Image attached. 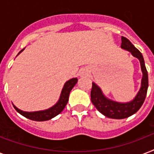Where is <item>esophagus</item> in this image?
I'll return each instance as SVG.
<instances>
[{"mask_svg": "<svg viewBox=\"0 0 154 154\" xmlns=\"http://www.w3.org/2000/svg\"><path fill=\"white\" fill-rule=\"evenodd\" d=\"M84 74H86V73H85V72H82V75H84Z\"/></svg>", "mask_w": 154, "mask_h": 154, "instance_id": "34e87169", "label": "esophagus"}]
</instances>
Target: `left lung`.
<instances>
[{"label": "left lung", "mask_w": 154, "mask_h": 154, "mask_svg": "<svg viewBox=\"0 0 154 154\" xmlns=\"http://www.w3.org/2000/svg\"><path fill=\"white\" fill-rule=\"evenodd\" d=\"M121 48L129 51L133 57L137 58L140 61L142 72L141 87L136 96L133 100L127 102H118L108 98L102 90L95 82H93L91 90V101L99 112L104 116L112 119H124L134 114L143 105L148 89V72L146 70L143 56L138 49L129 42L126 37H122Z\"/></svg>", "instance_id": "8db88e82"}]
</instances>
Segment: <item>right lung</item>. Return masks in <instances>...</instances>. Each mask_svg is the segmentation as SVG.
Masks as SVG:
<instances>
[{
  "label": "right lung",
  "instance_id": "add662e5",
  "mask_svg": "<svg viewBox=\"0 0 154 154\" xmlns=\"http://www.w3.org/2000/svg\"><path fill=\"white\" fill-rule=\"evenodd\" d=\"M24 49L19 52L17 55H19ZM77 77L72 78V79L69 80V81L65 82L62 88V90H61L60 97H59V100L57 101V102L54 105H53L52 107L47 109L34 111V112H26V111L20 110V109H18L17 106H15L13 104V107L17 110V112H19L20 114H21L25 117L28 118V119L32 120V121L45 122V121L50 120L54 117H56L59 113H60V112H62V110L65 109V105H67L68 101H69V96L70 91L72 90V89L74 87L75 85L77 84Z\"/></svg>",
  "mask_w": 154,
  "mask_h": 154
}]
</instances>
